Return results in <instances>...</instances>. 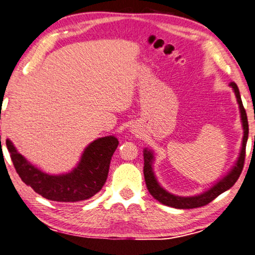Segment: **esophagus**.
I'll return each mask as SVG.
<instances>
[{
    "instance_id": "34e87169",
    "label": "esophagus",
    "mask_w": 255,
    "mask_h": 255,
    "mask_svg": "<svg viewBox=\"0 0 255 255\" xmlns=\"http://www.w3.org/2000/svg\"><path fill=\"white\" fill-rule=\"evenodd\" d=\"M132 132H136V130H135V129H132V130H131Z\"/></svg>"
}]
</instances>
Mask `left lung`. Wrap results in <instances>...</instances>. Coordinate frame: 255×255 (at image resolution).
I'll return each instance as SVG.
<instances>
[{"label": "left lung", "instance_id": "obj_1", "mask_svg": "<svg viewBox=\"0 0 255 255\" xmlns=\"http://www.w3.org/2000/svg\"><path fill=\"white\" fill-rule=\"evenodd\" d=\"M230 87L233 89L235 97H237V101L239 104L240 115H241V123H242L243 128V138H242V146H241V150L239 157L237 158L234 165L231 167V169L226 173L223 177L220 178L216 183L212 185L210 188L205 189L197 195L193 196H178L175 194L169 193L168 191L161 186L158 180H157L156 175L154 173V161L155 156L154 151L148 148H143V176H145V182L147 185L148 192L150 195L158 201L159 203L164 205H167L174 208H180V210H187V208H195L204 206L208 203L212 202L214 198H216L222 193H224L230 189L233 185L237 183L241 173L243 169V164L245 159V147H247V141L249 137V124H248V117L245 109L243 107L242 99H241L239 88L235 82H231Z\"/></svg>", "mask_w": 255, "mask_h": 255}]
</instances>
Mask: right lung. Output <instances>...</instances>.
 <instances>
[{
    "label": "right lung",
    "mask_w": 255,
    "mask_h": 255,
    "mask_svg": "<svg viewBox=\"0 0 255 255\" xmlns=\"http://www.w3.org/2000/svg\"><path fill=\"white\" fill-rule=\"evenodd\" d=\"M118 143L115 136L98 138L85 148L70 172L52 175L31 164L6 139L11 159L21 179L35 193L54 202H80L98 193L107 180L110 160Z\"/></svg>",
    "instance_id": "add662e5"
}]
</instances>
